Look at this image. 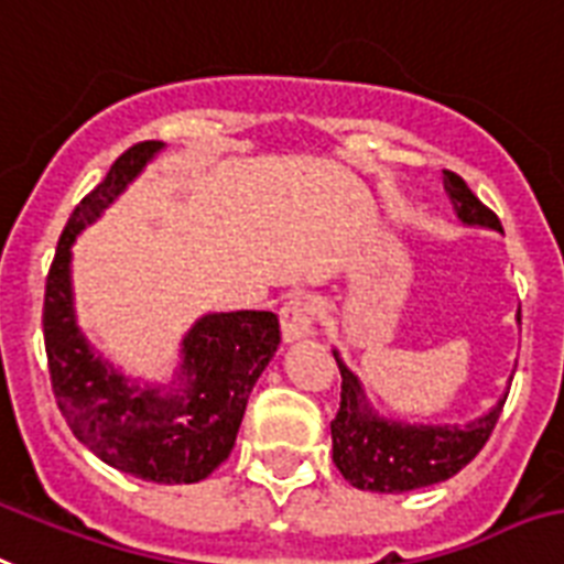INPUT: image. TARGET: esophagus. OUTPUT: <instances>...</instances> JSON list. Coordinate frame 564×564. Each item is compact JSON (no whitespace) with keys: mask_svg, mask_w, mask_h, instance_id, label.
Masks as SVG:
<instances>
[{"mask_svg":"<svg viewBox=\"0 0 564 564\" xmlns=\"http://www.w3.org/2000/svg\"><path fill=\"white\" fill-rule=\"evenodd\" d=\"M313 301L304 295L290 297L286 304L281 306V333L283 341H297V338H304L313 333Z\"/></svg>","mask_w":564,"mask_h":564,"instance_id":"34e87169","label":"esophagus"}]
</instances>
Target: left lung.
<instances>
[{
    "instance_id": "1",
    "label": "left lung",
    "mask_w": 564,
    "mask_h": 564,
    "mask_svg": "<svg viewBox=\"0 0 564 564\" xmlns=\"http://www.w3.org/2000/svg\"><path fill=\"white\" fill-rule=\"evenodd\" d=\"M443 187L464 226L505 231L496 214L480 203L457 173L443 171ZM516 322L521 324V315H516ZM333 356L341 370V405L336 420L329 423L333 464L356 489L411 492L448 480L484 448L505 409L507 393L469 423H409L382 416L341 354L333 350Z\"/></svg>"
}]
</instances>
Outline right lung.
<instances>
[{
	"mask_svg": "<svg viewBox=\"0 0 564 564\" xmlns=\"http://www.w3.org/2000/svg\"><path fill=\"white\" fill-rule=\"evenodd\" d=\"M141 141L80 199L57 242L45 281L43 333L54 400L68 429L112 469L153 484H196L235 448L246 402L281 345L278 315L267 310L205 313L178 345L167 386L141 382L104 359L77 324L72 246L162 153Z\"/></svg>",
	"mask_w": 564,
	"mask_h": 564,
	"instance_id": "add662e5",
	"label": "right lung"
}]
</instances>
